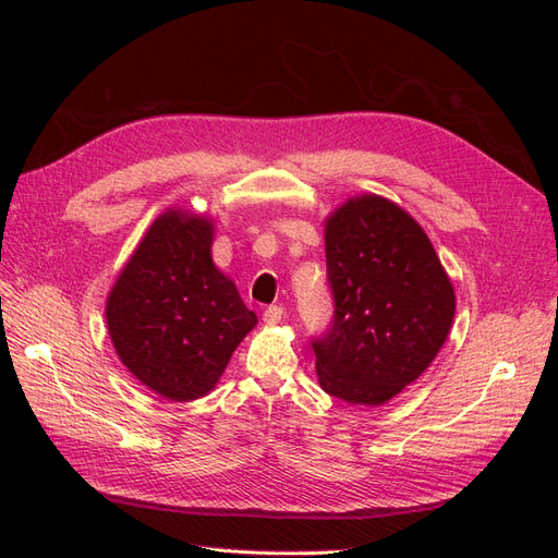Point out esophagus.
<instances>
[{"instance_id": "obj_1", "label": "esophagus", "mask_w": 558, "mask_h": 558, "mask_svg": "<svg viewBox=\"0 0 558 558\" xmlns=\"http://www.w3.org/2000/svg\"><path fill=\"white\" fill-rule=\"evenodd\" d=\"M281 318H283V307H281V305H269V307L263 312V320H265V324H269V326L279 324Z\"/></svg>"}]
</instances>
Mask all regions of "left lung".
Returning a JSON list of instances; mask_svg holds the SVG:
<instances>
[{
  "label": "left lung",
  "mask_w": 558,
  "mask_h": 558,
  "mask_svg": "<svg viewBox=\"0 0 558 558\" xmlns=\"http://www.w3.org/2000/svg\"><path fill=\"white\" fill-rule=\"evenodd\" d=\"M335 312L316 337L318 384L351 404H381L421 377L442 349L453 286L414 218L379 195H361L326 221Z\"/></svg>",
  "instance_id": "left-lung-1"
}]
</instances>
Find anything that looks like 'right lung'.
<instances>
[{
	"label": "right lung",
	"instance_id": "obj_1",
	"mask_svg": "<svg viewBox=\"0 0 558 558\" xmlns=\"http://www.w3.org/2000/svg\"><path fill=\"white\" fill-rule=\"evenodd\" d=\"M207 216L167 209L118 275L107 326L118 359L158 396H207L258 324L238 286L211 260Z\"/></svg>",
	"mask_w": 558,
	"mask_h": 558
}]
</instances>
